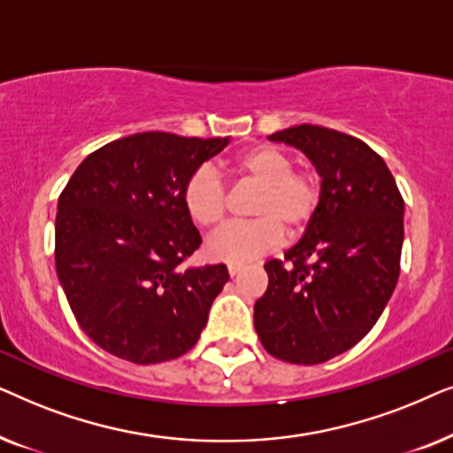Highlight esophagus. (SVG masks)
Instances as JSON below:
<instances>
[{
	"instance_id": "esophagus-1",
	"label": "esophagus",
	"mask_w": 453,
	"mask_h": 453,
	"mask_svg": "<svg viewBox=\"0 0 453 453\" xmlns=\"http://www.w3.org/2000/svg\"><path fill=\"white\" fill-rule=\"evenodd\" d=\"M243 268H245L243 264H228V274H231V276H237L239 272L243 270Z\"/></svg>"
}]
</instances>
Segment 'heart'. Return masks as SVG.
I'll list each match as a JSON object with an SVG mask.
<instances>
[{"mask_svg": "<svg viewBox=\"0 0 453 453\" xmlns=\"http://www.w3.org/2000/svg\"><path fill=\"white\" fill-rule=\"evenodd\" d=\"M226 169L247 183L257 185L250 212L253 220L222 228L208 241L212 259L243 264L274 250L282 234H299L318 216L324 188L315 171L296 169L293 157L282 148L257 144L239 152ZM183 206L197 226L214 231L226 219V188L210 166H200L183 185Z\"/></svg>", "mask_w": 453, "mask_h": 453, "instance_id": "obj_1", "label": "heart"}]
</instances>
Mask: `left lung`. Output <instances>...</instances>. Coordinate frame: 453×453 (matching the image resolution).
I'll return each instance as SVG.
<instances>
[{
	"mask_svg": "<svg viewBox=\"0 0 453 453\" xmlns=\"http://www.w3.org/2000/svg\"><path fill=\"white\" fill-rule=\"evenodd\" d=\"M299 148L321 175L319 212L305 237L270 259L253 324L272 357L318 365L367 336L400 276L404 200L388 165L355 135L301 126L268 135Z\"/></svg>",
	"mask_w": 453,
	"mask_h": 453,
	"instance_id": "1",
	"label": "left lung"
}]
</instances>
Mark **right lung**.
<instances>
[{
  "instance_id": "obj_1",
  "label": "right lung",
  "mask_w": 453,
  "mask_h": 453,
  "mask_svg": "<svg viewBox=\"0 0 453 453\" xmlns=\"http://www.w3.org/2000/svg\"><path fill=\"white\" fill-rule=\"evenodd\" d=\"M226 144L134 134L88 154L61 191L59 282L86 336L113 357L165 363L200 340L228 272L225 264L181 268L202 243L183 185Z\"/></svg>"
}]
</instances>
